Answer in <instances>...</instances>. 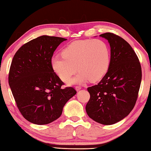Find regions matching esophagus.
<instances>
[{"mask_svg":"<svg viewBox=\"0 0 151 151\" xmlns=\"http://www.w3.org/2000/svg\"><path fill=\"white\" fill-rule=\"evenodd\" d=\"M81 89V87L80 86H76V91H78L80 90Z\"/></svg>","mask_w":151,"mask_h":151,"instance_id":"1","label":"esophagus"}]
</instances>
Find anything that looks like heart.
Listing matches in <instances>:
<instances>
[{"label": "heart", "instance_id": "1", "mask_svg": "<svg viewBox=\"0 0 151 151\" xmlns=\"http://www.w3.org/2000/svg\"><path fill=\"white\" fill-rule=\"evenodd\" d=\"M62 57L51 59V66L63 81H68L78 72L79 74L71 83L100 81L109 70L110 57L107 44L99 39L71 42L63 49Z\"/></svg>", "mask_w": 151, "mask_h": 151}]
</instances>
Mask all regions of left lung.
<instances>
[{
  "instance_id": "8db88e82",
  "label": "left lung",
  "mask_w": 151,
  "mask_h": 151,
  "mask_svg": "<svg viewBox=\"0 0 151 151\" xmlns=\"http://www.w3.org/2000/svg\"><path fill=\"white\" fill-rule=\"evenodd\" d=\"M100 36L110 43V66L97 85L87 88L90 99L85 109L94 121L111 125L126 117L135 106L142 71L137 55L126 41L112 33Z\"/></svg>"
}]
</instances>
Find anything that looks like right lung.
I'll return each mask as SVG.
<instances>
[{
    "label": "right lung",
    "instance_id": "1",
    "mask_svg": "<svg viewBox=\"0 0 151 151\" xmlns=\"http://www.w3.org/2000/svg\"><path fill=\"white\" fill-rule=\"evenodd\" d=\"M66 40L42 35L22 45L14 56L8 83L19 112L31 123L44 125L56 120L77 93L72 87L61 88L64 82L51 66L54 52Z\"/></svg>",
    "mask_w": 151,
    "mask_h": 151
}]
</instances>
